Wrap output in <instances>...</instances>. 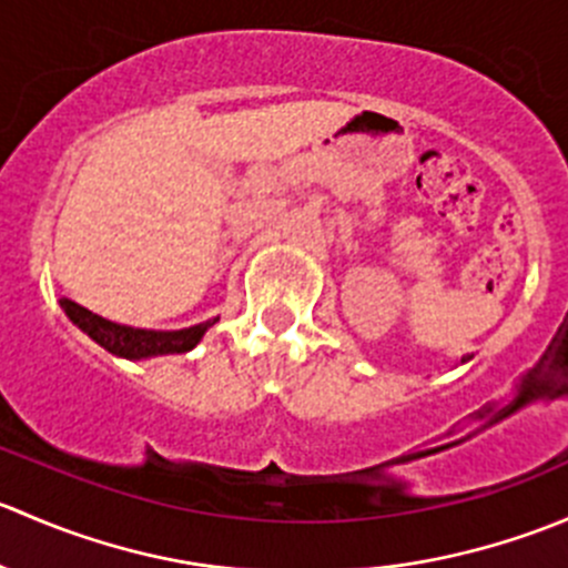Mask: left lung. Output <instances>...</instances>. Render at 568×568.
<instances>
[{
	"mask_svg": "<svg viewBox=\"0 0 568 568\" xmlns=\"http://www.w3.org/2000/svg\"><path fill=\"white\" fill-rule=\"evenodd\" d=\"M467 359H473V354H467V357H462V363H467Z\"/></svg>",
	"mask_w": 568,
	"mask_h": 568,
	"instance_id": "8db88e82",
	"label": "left lung"
}]
</instances>
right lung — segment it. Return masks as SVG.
<instances>
[{"label": "right lung", "mask_w": 568, "mask_h": 568, "mask_svg": "<svg viewBox=\"0 0 568 568\" xmlns=\"http://www.w3.org/2000/svg\"><path fill=\"white\" fill-rule=\"evenodd\" d=\"M60 307L71 324H77L90 341L99 343L109 354L120 359H151L162 354H186L203 341L209 326H214L220 318L203 321V324L186 326V329H136V326L114 324V321L95 316L88 307L77 305L71 300H60Z\"/></svg>", "instance_id": "1"}]
</instances>
